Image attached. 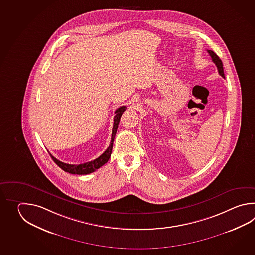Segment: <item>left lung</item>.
Masks as SVG:
<instances>
[{
    "label": "left lung",
    "mask_w": 255,
    "mask_h": 255,
    "mask_svg": "<svg viewBox=\"0 0 255 255\" xmlns=\"http://www.w3.org/2000/svg\"><path fill=\"white\" fill-rule=\"evenodd\" d=\"M207 52L211 55L212 62L216 65L217 69H218L219 74H220L223 78H225V77H224V73H223V65H222V60L220 59V57H219L213 51H212V50H207Z\"/></svg>",
    "instance_id": "8db88e82"
}]
</instances>
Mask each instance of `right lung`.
<instances>
[{
	"label": "right lung",
	"mask_w": 255,
	"mask_h": 255,
	"mask_svg": "<svg viewBox=\"0 0 255 255\" xmlns=\"http://www.w3.org/2000/svg\"><path fill=\"white\" fill-rule=\"evenodd\" d=\"M127 107L122 106L115 111L116 116L114 117V124H113V128H112V136H111V141H110V145L107 148V150L104 152L101 156H99L98 158L94 159L92 161L89 162L84 163V164H79V165H71V164H66V163L62 162L58 159H56L54 156H52L50 154L51 157L53 158L54 162L57 164V166H59L60 168L63 170H65V172H68L71 174H77V175H87V174L92 173L94 171H96L97 169L102 167L106 163L109 161V157L111 156L112 153V147H113V142H114L115 135L118 130V127L120 124V118L123 114V112L125 111Z\"/></svg>",
	"instance_id": "obj_1"
}]
</instances>
